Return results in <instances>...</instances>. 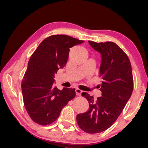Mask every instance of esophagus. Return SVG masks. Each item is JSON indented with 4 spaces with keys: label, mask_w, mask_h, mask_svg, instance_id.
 Wrapping results in <instances>:
<instances>
[{
    "label": "esophagus",
    "mask_w": 148,
    "mask_h": 148,
    "mask_svg": "<svg viewBox=\"0 0 148 148\" xmlns=\"http://www.w3.org/2000/svg\"><path fill=\"white\" fill-rule=\"evenodd\" d=\"M75 92H76V94L77 95V96H81V94H82V90H81L80 89H79V88H77L75 90Z\"/></svg>",
    "instance_id": "obj_1"
}]
</instances>
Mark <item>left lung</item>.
<instances>
[{
	"label": "left lung",
	"mask_w": 148,
	"mask_h": 148,
	"mask_svg": "<svg viewBox=\"0 0 148 148\" xmlns=\"http://www.w3.org/2000/svg\"><path fill=\"white\" fill-rule=\"evenodd\" d=\"M95 50L101 54L99 76L102 82V96L94 100L88 93L82 96L89 102L87 112L77 115V123L88 133L102 132L112 126L123 112L132 94L133 78L131 64L125 52L112 42L88 41Z\"/></svg>",
	"instance_id": "left-lung-1"
}]
</instances>
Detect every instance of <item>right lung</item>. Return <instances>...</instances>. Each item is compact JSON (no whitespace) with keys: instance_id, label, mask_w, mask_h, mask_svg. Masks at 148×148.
Masks as SVG:
<instances>
[{"instance_id":"1","label":"right lung","mask_w":148,"mask_h":148,"mask_svg":"<svg viewBox=\"0 0 148 148\" xmlns=\"http://www.w3.org/2000/svg\"><path fill=\"white\" fill-rule=\"evenodd\" d=\"M66 35L50 36L38 46L28 62L21 82L25 108L32 120L47 125L58 118L62 108L75 97V89L54 86V74L67 62L70 48L84 42Z\"/></svg>"}]
</instances>
